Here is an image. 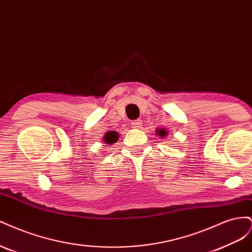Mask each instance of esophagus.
Returning a JSON list of instances; mask_svg holds the SVG:
<instances>
[{"mask_svg":"<svg viewBox=\"0 0 252 252\" xmlns=\"http://www.w3.org/2000/svg\"><path fill=\"white\" fill-rule=\"evenodd\" d=\"M142 120H135L131 122V127L134 129H139L142 127Z\"/></svg>","mask_w":252,"mask_h":252,"instance_id":"obj_1","label":"esophagus"}]
</instances>
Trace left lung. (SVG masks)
<instances>
[{"mask_svg":"<svg viewBox=\"0 0 252 252\" xmlns=\"http://www.w3.org/2000/svg\"><path fill=\"white\" fill-rule=\"evenodd\" d=\"M157 133H158L159 136H166V135H167V131L165 130V129H163V128L158 129Z\"/></svg>","mask_w":252,"mask_h":252,"instance_id":"obj_1","label":"left lung"}]
</instances>
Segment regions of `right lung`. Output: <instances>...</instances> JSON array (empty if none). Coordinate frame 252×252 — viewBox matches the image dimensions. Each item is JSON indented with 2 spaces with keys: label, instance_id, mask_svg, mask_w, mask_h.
Wrapping results in <instances>:
<instances>
[{
  "label": "right lung",
  "instance_id": "add662e5",
  "mask_svg": "<svg viewBox=\"0 0 252 252\" xmlns=\"http://www.w3.org/2000/svg\"><path fill=\"white\" fill-rule=\"evenodd\" d=\"M119 139V134L117 131H109L104 135V142L106 144H113L114 142H117Z\"/></svg>",
  "mask_w": 252,
  "mask_h": 252
}]
</instances>
